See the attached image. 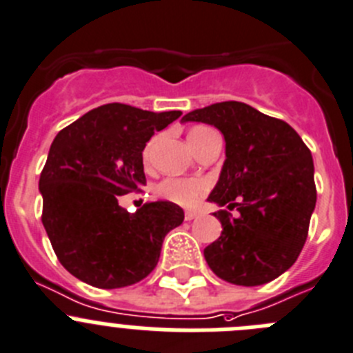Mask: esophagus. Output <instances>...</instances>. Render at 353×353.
Here are the masks:
<instances>
[{
  "instance_id": "obj_1",
  "label": "esophagus",
  "mask_w": 353,
  "mask_h": 353,
  "mask_svg": "<svg viewBox=\"0 0 353 353\" xmlns=\"http://www.w3.org/2000/svg\"><path fill=\"white\" fill-rule=\"evenodd\" d=\"M196 216H199V212H195V210H186V212H184V219H186V221H193Z\"/></svg>"
}]
</instances>
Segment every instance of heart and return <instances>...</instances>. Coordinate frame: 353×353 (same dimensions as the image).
<instances>
[{
  "instance_id": "1",
  "label": "heart",
  "mask_w": 353,
  "mask_h": 353,
  "mask_svg": "<svg viewBox=\"0 0 353 353\" xmlns=\"http://www.w3.org/2000/svg\"><path fill=\"white\" fill-rule=\"evenodd\" d=\"M210 130L207 127H195L192 132H190V143H192L195 137H199L203 132ZM154 141H150L146 144L143 151V160L144 163H150L151 153H153ZM207 192V183L200 177H179V176H169L165 179H161L160 183L154 188V193H157L160 199L169 200V202L177 203V205L190 207L193 203H196V200Z\"/></svg>"
}]
</instances>
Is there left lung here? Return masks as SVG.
Segmentation results:
<instances>
[{
	"instance_id": "8db88e82",
	"label": "left lung",
	"mask_w": 353,
	"mask_h": 353,
	"mask_svg": "<svg viewBox=\"0 0 353 353\" xmlns=\"http://www.w3.org/2000/svg\"><path fill=\"white\" fill-rule=\"evenodd\" d=\"M223 132L226 160L210 202L236 208L214 216L221 236L205 247L207 265L235 285H261L291 268L308 236L317 202L314 160L284 120L236 101L217 102L183 117Z\"/></svg>"
}]
</instances>
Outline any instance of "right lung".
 I'll list each match as a JSON object with an SVG mask.
<instances>
[{"label":"right lung","instance_id":"right-lung-1","mask_svg":"<svg viewBox=\"0 0 353 353\" xmlns=\"http://www.w3.org/2000/svg\"><path fill=\"white\" fill-rule=\"evenodd\" d=\"M181 111L153 113L111 102L62 128L39 176L41 223L61 265L101 289L136 284L150 275L167 233L184 212L172 202L120 207L146 184L143 150L154 130Z\"/></svg>","mask_w":353,"mask_h":353}]
</instances>
